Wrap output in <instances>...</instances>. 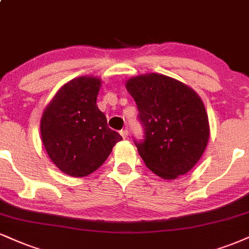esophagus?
Here are the masks:
<instances>
[{"label": "esophagus", "mask_w": 249, "mask_h": 249, "mask_svg": "<svg viewBox=\"0 0 249 249\" xmlns=\"http://www.w3.org/2000/svg\"><path fill=\"white\" fill-rule=\"evenodd\" d=\"M121 136H122L123 138H127V136H128V131L126 130V128H125V130H122V131H121Z\"/></svg>", "instance_id": "obj_1"}]
</instances>
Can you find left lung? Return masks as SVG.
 Returning <instances> with one entry per match:
<instances>
[{"instance_id":"left-lung-1","label":"left lung","mask_w":249,"mask_h":249,"mask_svg":"<svg viewBox=\"0 0 249 249\" xmlns=\"http://www.w3.org/2000/svg\"><path fill=\"white\" fill-rule=\"evenodd\" d=\"M143 139L134 140L147 168L164 179L188 173L204 153L210 137L205 107L190 87L162 74L131 77Z\"/></svg>"}]
</instances>
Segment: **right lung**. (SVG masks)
<instances>
[{
	"label": "right lung",
	"mask_w": 249,
	"mask_h": 249,
	"mask_svg": "<svg viewBox=\"0 0 249 249\" xmlns=\"http://www.w3.org/2000/svg\"><path fill=\"white\" fill-rule=\"evenodd\" d=\"M101 80L81 76L59 89L44 110L40 133L53 163L67 175L83 178L100 168L123 139L107 126L96 104Z\"/></svg>",
	"instance_id": "obj_1"
}]
</instances>
